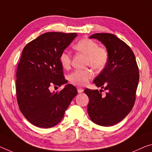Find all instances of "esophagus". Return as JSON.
Returning a JSON list of instances; mask_svg holds the SVG:
<instances>
[{
    "mask_svg": "<svg viewBox=\"0 0 152 152\" xmlns=\"http://www.w3.org/2000/svg\"><path fill=\"white\" fill-rule=\"evenodd\" d=\"M77 90H78V92L79 93H81L83 92L84 89L82 88H80V87H78V88H77Z\"/></svg>",
    "mask_w": 152,
    "mask_h": 152,
    "instance_id": "1",
    "label": "esophagus"
}]
</instances>
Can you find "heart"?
<instances>
[{
  "label": "heart",
  "mask_w": 152,
  "mask_h": 152,
  "mask_svg": "<svg viewBox=\"0 0 152 152\" xmlns=\"http://www.w3.org/2000/svg\"><path fill=\"white\" fill-rule=\"evenodd\" d=\"M77 51L86 55V66H90L96 70H100L106 66L109 53L105 47H99L97 42L89 38H83L74 46ZM59 62L65 69L69 68L72 62L71 55L64 50L59 55ZM93 76L90 69H77L69 74V80L74 85L84 86Z\"/></svg>",
  "instance_id": "obj_1"
}]
</instances>
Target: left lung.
Wrapping results in <instances>:
<instances>
[{
	"instance_id": "1",
	"label": "left lung",
	"mask_w": 152,
	"mask_h": 152,
	"mask_svg": "<svg viewBox=\"0 0 152 152\" xmlns=\"http://www.w3.org/2000/svg\"><path fill=\"white\" fill-rule=\"evenodd\" d=\"M90 38L102 42L109 53L105 68L94 79L97 87L106 91L86 88L91 120L98 125L110 126L122 121L134 104L139 80V68L134 55L124 41L108 33H96Z\"/></svg>"
}]
</instances>
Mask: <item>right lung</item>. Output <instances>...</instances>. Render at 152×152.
Masks as SVG:
<instances>
[{"mask_svg": "<svg viewBox=\"0 0 152 152\" xmlns=\"http://www.w3.org/2000/svg\"><path fill=\"white\" fill-rule=\"evenodd\" d=\"M76 36L47 32L23 48L16 73L17 100L24 117L34 126L50 128L59 123L77 95L76 88L70 84L59 92L50 91L51 86L67 83L59 55Z\"/></svg>", "mask_w": 152, "mask_h": 152, "instance_id": "right-lung-1", "label": "right lung"}]
</instances>
